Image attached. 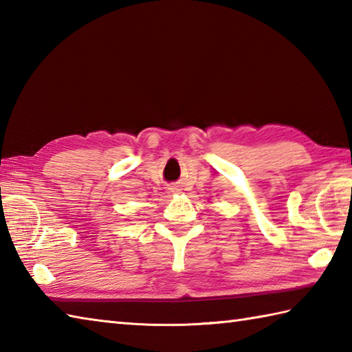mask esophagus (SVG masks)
I'll return each mask as SVG.
<instances>
[{
    "instance_id": "esophagus-1",
    "label": "esophagus",
    "mask_w": 352,
    "mask_h": 352,
    "mask_svg": "<svg viewBox=\"0 0 352 352\" xmlns=\"http://www.w3.org/2000/svg\"><path fill=\"white\" fill-rule=\"evenodd\" d=\"M178 190H180V188H178L177 183H172V184L169 186V188H168V192H169V193H175V192H178Z\"/></svg>"
}]
</instances>
